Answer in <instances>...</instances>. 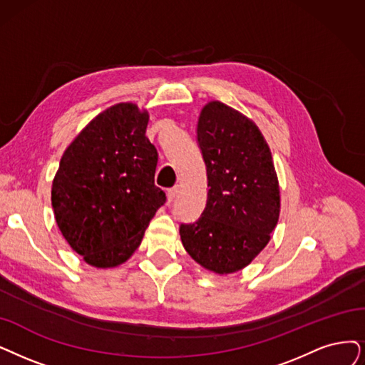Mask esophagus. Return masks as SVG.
<instances>
[{"label": "esophagus", "instance_id": "1", "mask_svg": "<svg viewBox=\"0 0 365 365\" xmlns=\"http://www.w3.org/2000/svg\"><path fill=\"white\" fill-rule=\"evenodd\" d=\"M177 195H178V185L169 188V190H168V200L172 202L175 197H177Z\"/></svg>", "mask_w": 365, "mask_h": 365}]
</instances>
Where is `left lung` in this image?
<instances>
[{"mask_svg":"<svg viewBox=\"0 0 365 365\" xmlns=\"http://www.w3.org/2000/svg\"><path fill=\"white\" fill-rule=\"evenodd\" d=\"M196 139L207 166V205L181 223L184 249L217 274L247 267L264 250L280 214V188L257 125L220 101L202 109Z\"/></svg>","mask_w":365,"mask_h":365,"instance_id":"1","label":"left lung"}]
</instances>
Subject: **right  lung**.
I'll return each mask as SVG.
<instances>
[{
  "label": "right lung",
  "mask_w": 365,
  "mask_h": 365,
  "mask_svg": "<svg viewBox=\"0 0 365 365\" xmlns=\"http://www.w3.org/2000/svg\"><path fill=\"white\" fill-rule=\"evenodd\" d=\"M150 116L120 103L98 113L61 157L52 208L63 237L86 264L121 265L139 247L166 195L154 184L158 154Z\"/></svg>",
  "instance_id": "right-lung-1"
}]
</instances>
